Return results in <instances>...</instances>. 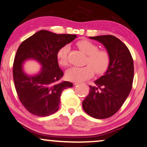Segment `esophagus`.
<instances>
[{
  "instance_id": "obj_1",
  "label": "esophagus",
  "mask_w": 147,
  "mask_h": 147,
  "mask_svg": "<svg viewBox=\"0 0 147 147\" xmlns=\"http://www.w3.org/2000/svg\"><path fill=\"white\" fill-rule=\"evenodd\" d=\"M80 84H81V83H78V82H75V83H74V85H80Z\"/></svg>"
}]
</instances>
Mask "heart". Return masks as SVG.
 <instances>
[{
    "label": "heart",
    "mask_w": 147,
    "mask_h": 147,
    "mask_svg": "<svg viewBox=\"0 0 147 147\" xmlns=\"http://www.w3.org/2000/svg\"><path fill=\"white\" fill-rule=\"evenodd\" d=\"M77 46L87 56V63L84 66H72L66 71V78L74 82H82L94 75L95 72L98 75L107 71L111 63V56L106 50L98 49V46L88 40H81L77 42ZM69 45H65L57 52V61L61 66L68 64V53Z\"/></svg>",
    "instance_id": "obj_1"
}]
</instances>
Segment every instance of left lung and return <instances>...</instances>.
Masks as SVG:
<instances>
[{
	"label": "left lung",
	"instance_id": "obj_1",
	"mask_svg": "<svg viewBox=\"0 0 147 147\" xmlns=\"http://www.w3.org/2000/svg\"><path fill=\"white\" fill-rule=\"evenodd\" d=\"M105 46L111 56L105 74L90 85L89 95L83 101V110L96 119L109 118L121 107L129 96L134 79V62L128 48L113 35L90 36Z\"/></svg>",
	"mask_w": 147,
	"mask_h": 147
}]
</instances>
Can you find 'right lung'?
<instances>
[{
	"instance_id": "right-lung-1",
	"label": "right lung",
	"mask_w": 147,
	"mask_h": 147,
	"mask_svg": "<svg viewBox=\"0 0 147 147\" xmlns=\"http://www.w3.org/2000/svg\"><path fill=\"white\" fill-rule=\"evenodd\" d=\"M77 38L76 34H57L49 31H38L23 41L14 59L13 75L15 87L24 107L32 114L47 117L59 109L62 91L73 84L60 80L64 73L59 67L57 52ZM36 60L42 69L34 76L23 71L26 60Z\"/></svg>"
}]
</instances>
